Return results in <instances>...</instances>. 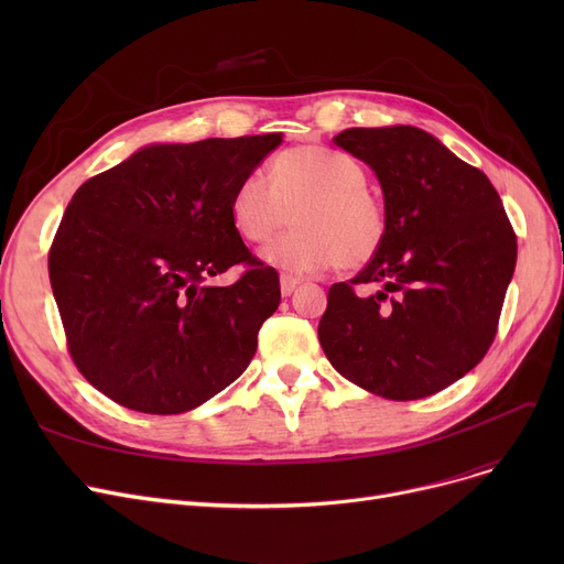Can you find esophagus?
Instances as JSON below:
<instances>
[{
    "label": "esophagus",
    "mask_w": 564,
    "mask_h": 564,
    "mask_svg": "<svg viewBox=\"0 0 564 564\" xmlns=\"http://www.w3.org/2000/svg\"><path fill=\"white\" fill-rule=\"evenodd\" d=\"M302 281L297 279V276H292V274H281V292H283V297H290V294L297 290V285H300Z\"/></svg>",
    "instance_id": "obj_1"
}]
</instances>
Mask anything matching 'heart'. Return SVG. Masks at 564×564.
I'll return each instance as SVG.
<instances>
[{
  "label": "heart",
  "mask_w": 564,
  "mask_h": 564,
  "mask_svg": "<svg viewBox=\"0 0 564 564\" xmlns=\"http://www.w3.org/2000/svg\"><path fill=\"white\" fill-rule=\"evenodd\" d=\"M272 183L247 173L230 196L235 230L253 245L270 242L290 221L297 228L264 249L288 272H317L338 262L359 270L389 237V213L368 189L366 169L347 153L317 143L292 145L272 160Z\"/></svg>",
  "instance_id": "1"
}]
</instances>
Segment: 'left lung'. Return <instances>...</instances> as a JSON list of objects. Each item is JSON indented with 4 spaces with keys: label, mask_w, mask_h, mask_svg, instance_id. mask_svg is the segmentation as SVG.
<instances>
[{
    "label": "left lung",
    "mask_w": 564,
    "mask_h": 564,
    "mask_svg": "<svg viewBox=\"0 0 564 564\" xmlns=\"http://www.w3.org/2000/svg\"><path fill=\"white\" fill-rule=\"evenodd\" d=\"M336 145L383 192L389 237L329 288L317 336L332 366L387 400L443 391L489 351L517 264V235L489 177L411 126L349 128ZM357 284H377L359 295Z\"/></svg>",
    "instance_id": "1"
}]
</instances>
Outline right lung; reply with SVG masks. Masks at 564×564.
<instances>
[{"instance_id": "right-lung-1", "label": "right lung", "mask_w": 564, "mask_h": 564, "mask_svg": "<svg viewBox=\"0 0 564 564\" xmlns=\"http://www.w3.org/2000/svg\"><path fill=\"white\" fill-rule=\"evenodd\" d=\"M281 141L148 145L75 192L50 283L73 364L116 404L183 413L247 370L281 285L235 230L230 196ZM235 263L246 267L235 284L206 283Z\"/></svg>"}]
</instances>
